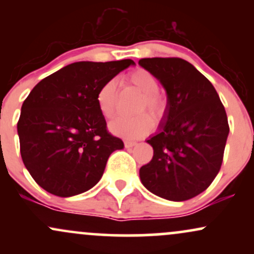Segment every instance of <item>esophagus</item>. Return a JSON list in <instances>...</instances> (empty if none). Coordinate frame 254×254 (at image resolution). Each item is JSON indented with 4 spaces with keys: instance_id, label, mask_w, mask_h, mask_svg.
<instances>
[{
    "instance_id": "1",
    "label": "esophagus",
    "mask_w": 254,
    "mask_h": 254,
    "mask_svg": "<svg viewBox=\"0 0 254 254\" xmlns=\"http://www.w3.org/2000/svg\"><path fill=\"white\" fill-rule=\"evenodd\" d=\"M136 144H137L136 142H131V141H125L124 142V145H125V148H127V149H130V148L135 147Z\"/></svg>"
}]
</instances>
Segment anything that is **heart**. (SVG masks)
Instances as JSON below:
<instances>
[{
    "label": "heart",
    "mask_w": 254,
    "mask_h": 254,
    "mask_svg": "<svg viewBox=\"0 0 254 254\" xmlns=\"http://www.w3.org/2000/svg\"><path fill=\"white\" fill-rule=\"evenodd\" d=\"M127 80L131 84L136 87L143 94L138 111H143L148 107L153 113H159L161 111L162 104L157 95L159 82L156 77L151 72L144 69H137L130 72ZM116 89L117 84L115 80H110L105 82L97 94L98 109L104 117H111L115 112L116 107ZM154 122L148 113L133 116V117H119L113 118L110 122L109 129L115 135L127 137V138H138L147 135L153 129Z\"/></svg>",
    "instance_id": "obj_1"
}]
</instances>
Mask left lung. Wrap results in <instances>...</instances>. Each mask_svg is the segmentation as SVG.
I'll use <instances>...</instances> for the list:
<instances>
[{
	"label": "left lung",
	"mask_w": 254,
	"mask_h": 254,
	"mask_svg": "<svg viewBox=\"0 0 254 254\" xmlns=\"http://www.w3.org/2000/svg\"><path fill=\"white\" fill-rule=\"evenodd\" d=\"M138 64L155 76L167 94V105L155 135L149 164L139 168L151 193L183 202L202 193L222 165L229 133L228 119L216 89L182 58H142Z\"/></svg>",
	"instance_id": "left-lung-1"
}]
</instances>
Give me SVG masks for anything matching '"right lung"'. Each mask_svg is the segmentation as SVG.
Instances as JSON below:
<instances>
[{
  "mask_svg": "<svg viewBox=\"0 0 254 254\" xmlns=\"http://www.w3.org/2000/svg\"><path fill=\"white\" fill-rule=\"evenodd\" d=\"M132 60L75 62L43 78L31 90L17 122L25 167L44 190L71 197L103 177L111 154L124 143L107 131L98 90Z\"/></svg>",
  "mask_w": 254,
  "mask_h": 254,
  "instance_id": "add662e5",
  "label": "right lung"
}]
</instances>
